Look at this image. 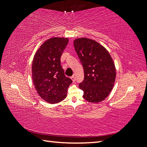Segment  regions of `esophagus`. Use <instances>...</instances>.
Returning <instances> with one entry per match:
<instances>
[{
    "mask_svg": "<svg viewBox=\"0 0 147 147\" xmlns=\"http://www.w3.org/2000/svg\"><path fill=\"white\" fill-rule=\"evenodd\" d=\"M71 79H72V80L73 81V82H75V75H72V76L71 77Z\"/></svg>",
    "mask_w": 147,
    "mask_h": 147,
    "instance_id": "1",
    "label": "esophagus"
}]
</instances>
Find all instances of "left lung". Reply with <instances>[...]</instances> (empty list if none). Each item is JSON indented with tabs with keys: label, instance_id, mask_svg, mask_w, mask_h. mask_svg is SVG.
<instances>
[{
	"label": "left lung",
	"instance_id": "left-lung-1",
	"mask_svg": "<svg viewBox=\"0 0 147 147\" xmlns=\"http://www.w3.org/2000/svg\"><path fill=\"white\" fill-rule=\"evenodd\" d=\"M74 47L84 69V80L79 84L83 98L98 103L107 97L116 78V69L109 51L98 42L87 38L75 39Z\"/></svg>",
	"mask_w": 147,
	"mask_h": 147
}]
</instances>
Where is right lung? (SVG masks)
I'll list each match as a JSON object with an SVG mask.
<instances>
[{"mask_svg": "<svg viewBox=\"0 0 147 147\" xmlns=\"http://www.w3.org/2000/svg\"><path fill=\"white\" fill-rule=\"evenodd\" d=\"M69 42L67 38L48 39L34 55L32 78L38 94L50 104H56L67 96L68 88L72 83L65 77L61 65V56Z\"/></svg>", "mask_w": 147, "mask_h": 147, "instance_id": "obj_1", "label": "right lung"}]
</instances>
